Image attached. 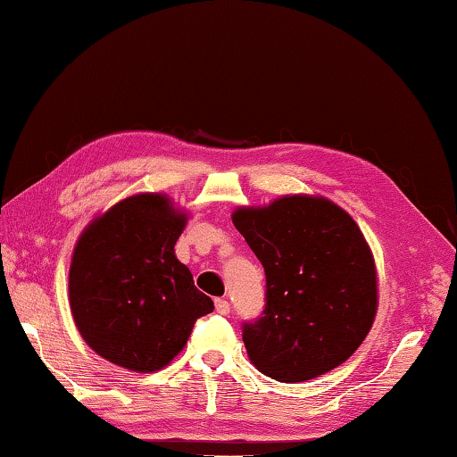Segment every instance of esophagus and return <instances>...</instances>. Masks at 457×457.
<instances>
[{"instance_id":"obj_1","label":"esophagus","mask_w":457,"mask_h":457,"mask_svg":"<svg viewBox=\"0 0 457 457\" xmlns=\"http://www.w3.org/2000/svg\"><path fill=\"white\" fill-rule=\"evenodd\" d=\"M215 310L221 315H228L229 313V303L226 300H215Z\"/></svg>"}]
</instances>
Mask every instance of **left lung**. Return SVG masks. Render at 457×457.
Returning a JSON list of instances; mask_svg holds the SVG:
<instances>
[{"label":"left lung","mask_w":457,"mask_h":457,"mask_svg":"<svg viewBox=\"0 0 457 457\" xmlns=\"http://www.w3.org/2000/svg\"><path fill=\"white\" fill-rule=\"evenodd\" d=\"M231 220L265 271V308L242 326L253 366L295 384L344 363L378 310L376 263L352 215L326 197L286 195Z\"/></svg>","instance_id":"left-lung-1"}]
</instances>
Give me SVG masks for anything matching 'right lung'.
Segmentation results:
<instances>
[{"mask_svg": "<svg viewBox=\"0 0 457 457\" xmlns=\"http://www.w3.org/2000/svg\"><path fill=\"white\" fill-rule=\"evenodd\" d=\"M186 221L170 197L137 194L79 236L70 265L71 315L104 360L139 373L162 370L184 350L195 320L213 312L173 252Z\"/></svg>", "mask_w": 457, "mask_h": 457, "instance_id": "add662e5", "label": "right lung"}]
</instances>
